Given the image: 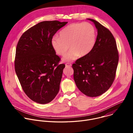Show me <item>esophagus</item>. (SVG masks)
<instances>
[{
  "label": "esophagus",
  "instance_id": "34e87169",
  "mask_svg": "<svg viewBox=\"0 0 133 133\" xmlns=\"http://www.w3.org/2000/svg\"><path fill=\"white\" fill-rule=\"evenodd\" d=\"M65 65H66V67H70L71 66V64L70 63H66Z\"/></svg>",
  "mask_w": 133,
  "mask_h": 133
}]
</instances>
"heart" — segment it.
<instances>
[{"label": "heart", "instance_id": "obj_1", "mask_svg": "<svg viewBox=\"0 0 133 133\" xmlns=\"http://www.w3.org/2000/svg\"><path fill=\"white\" fill-rule=\"evenodd\" d=\"M96 39V31L90 23H76L71 24L59 32V37L54 36L51 45L55 52L61 56L66 55L65 62H70L77 58L79 55L84 56L93 49Z\"/></svg>", "mask_w": 133, "mask_h": 133}]
</instances>
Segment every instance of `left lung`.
<instances>
[{
    "instance_id": "obj_1",
    "label": "left lung",
    "mask_w": 133,
    "mask_h": 133,
    "mask_svg": "<svg viewBox=\"0 0 133 133\" xmlns=\"http://www.w3.org/2000/svg\"><path fill=\"white\" fill-rule=\"evenodd\" d=\"M94 23L97 29L93 49L73 64L74 79L79 90L89 97H97L106 92L114 81L119 54L114 37L98 22Z\"/></svg>"
}]
</instances>
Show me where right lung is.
<instances>
[{"label":"right lung","instance_id":"add662e5","mask_svg":"<svg viewBox=\"0 0 133 133\" xmlns=\"http://www.w3.org/2000/svg\"><path fill=\"white\" fill-rule=\"evenodd\" d=\"M67 22L44 21L26 30L19 40L15 69L21 86L32 101L45 104L58 94L64 64L51 45L53 36Z\"/></svg>","mask_w":133,"mask_h":133}]
</instances>
